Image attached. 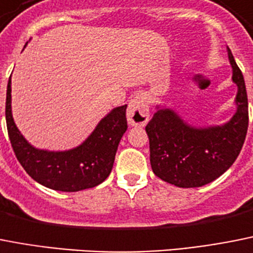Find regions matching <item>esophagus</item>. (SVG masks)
Masks as SVG:
<instances>
[{
	"label": "esophagus",
	"instance_id": "esophagus-1",
	"mask_svg": "<svg viewBox=\"0 0 253 253\" xmlns=\"http://www.w3.org/2000/svg\"><path fill=\"white\" fill-rule=\"evenodd\" d=\"M127 121L131 126H145L149 121V103L144 94H137L128 103Z\"/></svg>",
	"mask_w": 253,
	"mask_h": 253
}]
</instances>
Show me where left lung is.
Wrapping results in <instances>:
<instances>
[{
    "mask_svg": "<svg viewBox=\"0 0 253 253\" xmlns=\"http://www.w3.org/2000/svg\"><path fill=\"white\" fill-rule=\"evenodd\" d=\"M237 112L223 126L196 128L172 109H158L145 129L154 174L177 187H201L230 168L242 150L248 128V99L242 71L228 48Z\"/></svg>",
    "mask_w": 253,
    "mask_h": 253,
    "instance_id": "obj_1",
    "label": "left lung"
}]
</instances>
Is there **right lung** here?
Here are the masks:
<instances>
[{
	"instance_id": "add662e5",
	"label": "right lung",
	"mask_w": 253,
	"mask_h": 253,
	"mask_svg": "<svg viewBox=\"0 0 253 253\" xmlns=\"http://www.w3.org/2000/svg\"><path fill=\"white\" fill-rule=\"evenodd\" d=\"M127 105L107 114L80 146L67 151L35 149L24 139L11 113V76L6 93V125L11 146L19 163L34 181L63 192L93 188L113 168L118 144L127 129Z\"/></svg>"
}]
</instances>
